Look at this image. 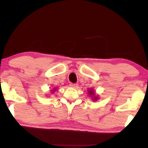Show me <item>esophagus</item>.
Returning <instances> with one entry per match:
<instances>
[{
  "mask_svg": "<svg viewBox=\"0 0 148 148\" xmlns=\"http://www.w3.org/2000/svg\"><path fill=\"white\" fill-rule=\"evenodd\" d=\"M78 86H79V85L76 84H70L71 87L74 88H76L78 87Z\"/></svg>",
  "mask_w": 148,
  "mask_h": 148,
  "instance_id": "34e87169",
  "label": "esophagus"
}]
</instances>
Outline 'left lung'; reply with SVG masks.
Masks as SVG:
<instances>
[{
	"label": "left lung",
	"mask_w": 148,
	"mask_h": 148,
	"mask_svg": "<svg viewBox=\"0 0 148 148\" xmlns=\"http://www.w3.org/2000/svg\"><path fill=\"white\" fill-rule=\"evenodd\" d=\"M88 95H89V96L91 97L93 101H97L98 99H99V96L97 95L95 91H94L93 88H90V89H88Z\"/></svg>",
	"instance_id": "left-lung-1"
}]
</instances>
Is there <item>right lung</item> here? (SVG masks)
Here are the masks:
<instances>
[{
    "label": "right lung",
    "instance_id": "add662e5",
    "mask_svg": "<svg viewBox=\"0 0 148 148\" xmlns=\"http://www.w3.org/2000/svg\"><path fill=\"white\" fill-rule=\"evenodd\" d=\"M56 90H57V88H53V90H51V93H53V92H55L56 91Z\"/></svg>",
    "mask_w": 148,
    "mask_h": 148
}]
</instances>
